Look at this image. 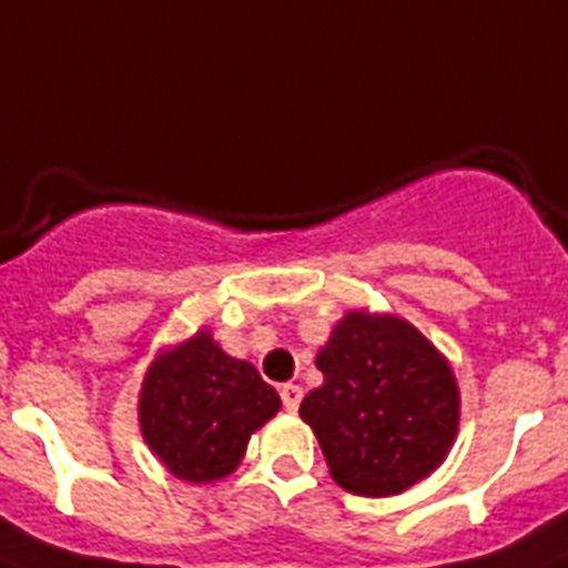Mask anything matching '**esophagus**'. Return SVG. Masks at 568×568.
I'll return each instance as SVG.
<instances>
[{
	"mask_svg": "<svg viewBox=\"0 0 568 568\" xmlns=\"http://www.w3.org/2000/svg\"><path fill=\"white\" fill-rule=\"evenodd\" d=\"M280 397H283L285 409H288V413H294V409H297L303 400V388L294 386V383H285V386L280 388Z\"/></svg>",
	"mask_w": 568,
	"mask_h": 568,
	"instance_id": "1",
	"label": "esophagus"
}]
</instances>
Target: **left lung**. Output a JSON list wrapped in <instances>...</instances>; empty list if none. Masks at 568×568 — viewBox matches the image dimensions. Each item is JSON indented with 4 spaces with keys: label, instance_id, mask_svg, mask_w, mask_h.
<instances>
[{
    "label": "left lung",
    "instance_id": "left-lung-1",
    "mask_svg": "<svg viewBox=\"0 0 568 568\" xmlns=\"http://www.w3.org/2000/svg\"><path fill=\"white\" fill-rule=\"evenodd\" d=\"M315 365L324 386L303 397L301 418L342 489L397 495L445 459L459 422L457 379L413 324L347 312Z\"/></svg>",
    "mask_w": 568,
    "mask_h": 568
}]
</instances>
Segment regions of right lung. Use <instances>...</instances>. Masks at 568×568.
<instances>
[{"instance_id": "right-lung-1", "label": "right lung", "mask_w": 568, "mask_h": 568, "mask_svg": "<svg viewBox=\"0 0 568 568\" xmlns=\"http://www.w3.org/2000/svg\"><path fill=\"white\" fill-rule=\"evenodd\" d=\"M280 409V395L250 363L232 359L209 333L159 356L141 388V430L155 457L191 484L239 466L250 433Z\"/></svg>"}]
</instances>
